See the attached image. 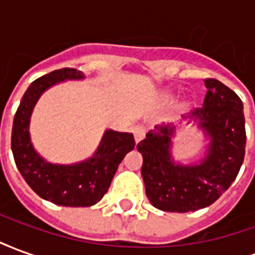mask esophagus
Masks as SVG:
<instances>
[{
    "mask_svg": "<svg viewBox=\"0 0 255 255\" xmlns=\"http://www.w3.org/2000/svg\"><path fill=\"white\" fill-rule=\"evenodd\" d=\"M132 133L133 138H135V142L138 143V142H140V140L144 138V135H146V128H144L143 126H136V127H133Z\"/></svg>",
    "mask_w": 255,
    "mask_h": 255,
    "instance_id": "1",
    "label": "esophagus"
}]
</instances>
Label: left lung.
<instances>
[{
    "label": "left lung",
    "mask_w": 255,
    "mask_h": 255,
    "mask_svg": "<svg viewBox=\"0 0 255 255\" xmlns=\"http://www.w3.org/2000/svg\"><path fill=\"white\" fill-rule=\"evenodd\" d=\"M205 86L208 93L202 108L188 116L209 138L208 151L199 164L173 161L172 124L155 126L136 146L143 157L146 195L164 212L186 213L212 205L230 188L243 164L246 129L242 100L216 79H205Z\"/></svg>",
    "instance_id": "obj_1"
}]
</instances>
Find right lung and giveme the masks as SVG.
<instances>
[{
	"instance_id": "obj_1",
	"label": "right lung",
	"mask_w": 255,
	"mask_h": 255,
	"mask_svg": "<svg viewBox=\"0 0 255 255\" xmlns=\"http://www.w3.org/2000/svg\"><path fill=\"white\" fill-rule=\"evenodd\" d=\"M84 79L82 71L63 68L43 75L30 84L14 115L12 151L27 184L43 199L61 206H91L102 199L123 158L135 147L132 133L106 129L91 158L58 165L38 154L30 138V117L42 93L64 80Z\"/></svg>"
}]
</instances>
